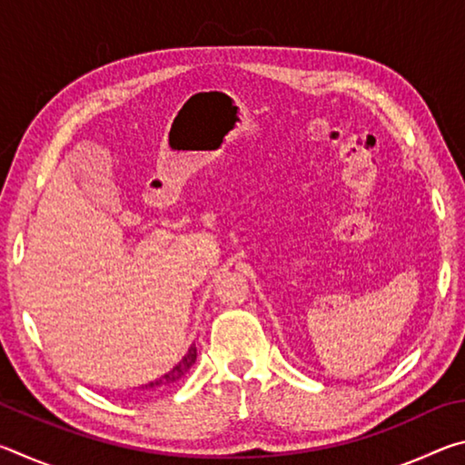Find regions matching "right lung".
Listing matches in <instances>:
<instances>
[{
    "instance_id": "right-lung-1",
    "label": "right lung",
    "mask_w": 465,
    "mask_h": 465,
    "mask_svg": "<svg viewBox=\"0 0 465 465\" xmlns=\"http://www.w3.org/2000/svg\"><path fill=\"white\" fill-rule=\"evenodd\" d=\"M194 361H196V346H191V349H188V352L184 355V359L180 361V363L174 369H172V371H168L166 375H162L160 380L147 383L143 390H153V388H160V385L176 383L178 380H183V377L188 373V369L194 365Z\"/></svg>"
}]
</instances>
